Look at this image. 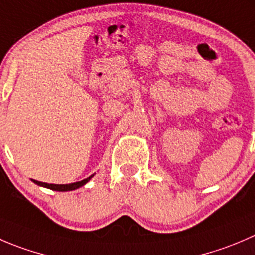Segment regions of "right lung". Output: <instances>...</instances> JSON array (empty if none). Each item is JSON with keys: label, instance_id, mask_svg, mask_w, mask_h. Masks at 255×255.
<instances>
[{"label": "right lung", "instance_id": "obj_1", "mask_svg": "<svg viewBox=\"0 0 255 255\" xmlns=\"http://www.w3.org/2000/svg\"><path fill=\"white\" fill-rule=\"evenodd\" d=\"M93 175H95V174L90 175V177H88V178H86V179H83V180H80V182L70 183V184H48V183L38 182V180H34V179H32V182L36 183V184H37V185H39V187L48 188V189L57 190V192H68V190H75V189H78V188H81V187H82V185H85L86 183L90 182L91 178H92Z\"/></svg>", "mask_w": 255, "mask_h": 255}]
</instances>
